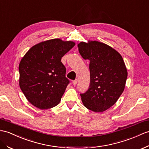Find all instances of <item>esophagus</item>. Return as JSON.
Segmentation results:
<instances>
[{"label":"esophagus","instance_id":"esophagus-1","mask_svg":"<svg viewBox=\"0 0 149 149\" xmlns=\"http://www.w3.org/2000/svg\"><path fill=\"white\" fill-rule=\"evenodd\" d=\"M78 79H74V80H73L72 81V84H73L74 85H75L76 84H77V83H78Z\"/></svg>","mask_w":149,"mask_h":149}]
</instances>
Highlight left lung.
I'll return each mask as SVG.
<instances>
[{
  "instance_id": "left-lung-1",
  "label": "left lung",
  "mask_w": 149,
  "mask_h": 149,
  "mask_svg": "<svg viewBox=\"0 0 149 149\" xmlns=\"http://www.w3.org/2000/svg\"><path fill=\"white\" fill-rule=\"evenodd\" d=\"M84 59L90 61V84L80 93L85 107L95 112L108 109L124 91L128 72L120 54L104 43L81 42L78 45Z\"/></svg>"
}]
</instances>
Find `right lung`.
<instances>
[{"mask_svg": "<svg viewBox=\"0 0 149 149\" xmlns=\"http://www.w3.org/2000/svg\"><path fill=\"white\" fill-rule=\"evenodd\" d=\"M74 45L59 38L49 40L33 46L21 60L19 86L36 107L47 109L60 102L70 83L61 58Z\"/></svg>", "mask_w": 149, "mask_h": 149, "instance_id": "add662e5", "label": "right lung"}]
</instances>
